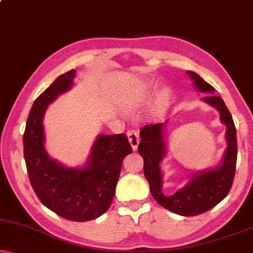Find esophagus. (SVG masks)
<instances>
[{"instance_id":"34e87169","label":"esophagus","mask_w":253,"mask_h":253,"mask_svg":"<svg viewBox=\"0 0 253 253\" xmlns=\"http://www.w3.org/2000/svg\"><path fill=\"white\" fill-rule=\"evenodd\" d=\"M127 136H128V141H129L130 146H132L134 150H136L137 146H139V143H140L139 133L134 129H129L128 132H127Z\"/></svg>"}]
</instances>
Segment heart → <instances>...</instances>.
I'll return each instance as SVG.
<instances>
[{"instance_id": "1", "label": "heart", "mask_w": 253, "mask_h": 253, "mask_svg": "<svg viewBox=\"0 0 253 253\" xmlns=\"http://www.w3.org/2000/svg\"><path fill=\"white\" fill-rule=\"evenodd\" d=\"M146 91H147V89H146V90H143V92H146ZM143 92H141V95H144Z\"/></svg>"}]
</instances>
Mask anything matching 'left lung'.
<instances>
[{"instance_id": "left-lung-1", "label": "left lung", "mask_w": 253, "mask_h": 253, "mask_svg": "<svg viewBox=\"0 0 253 253\" xmlns=\"http://www.w3.org/2000/svg\"><path fill=\"white\" fill-rule=\"evenodd\" d=\"M193 80L194 85L203 92H214V87L193 72H187ZM205 102L216 107L221 114V121L227 126L228 147L223 162L216 169L197 173L186 186L171 195L162 192V172L160 163L166 155L162 127L163 124H150L140 130L141 142L137 151L143 157V172L150 186L154 199L173 213L183 216H194L211 210L227 197L234 181L237 162L236 127L231 113L225 106L223 99L216 95H208L203 98Z\"/></svg>"}]
</instances>
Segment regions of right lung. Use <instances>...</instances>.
I'll use <instances>...</instances> for the list:
<instances>
[{
	"label": "right lung",
	"mask_w": 253,
	"mask_h": 253,
	"mask_svg": "<svg viewBox=\"0 0 253 253\" xmlns=\"http://www.w3.org/2000/svg\"><path fill=\"white\" fill-rule=\"evenodd\" d=\"M75 70L59 76L33 103L23 137L33 191L47 208L75 222L95 220L112 203L123 161L133 151L126 134L99 135L82 169H68L47 155L42 118L48 104L70 89Z\"/></svg>",
	"instance_id": "obj_1"
}]
</instances>
